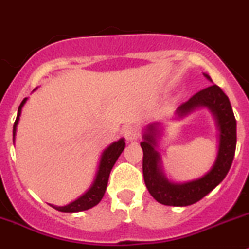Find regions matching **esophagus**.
<instances>
[{
    "instance_id": "34e87169",
    "label": "esophagus",
    "mask_w": 249,
    "mask_h": 249,
    "mask_svg": "<svg viewBox=\"0 0 249 249\" xmlns=\"http://www.w3.org/2000/svg\"><path fill=\"white\" fill-rule=\"evenodd\" d=\"M124 136L126 138L127 141H134L138 140L139 138V130L136 126H133V125H129V126L124 127Z\"/></svg>"
}]
</instances>
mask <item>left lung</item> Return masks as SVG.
Returning a JSON list of instances; mask_svg holds the SVG:
<instances>
[{
    "instance_id": "1",
    "label": "left lung",
    "mask_w": 249,
    "mask_h": 249,
    "mask_svg": "<svg viewBox=\"0 0 249 249\" xmlns=\"http://www.w3.org/2000/svg\"><path fill=\"white\" fill-rule=\"evenodd\" d=\"M210 82V75L203 73ZM206 108L211 111L218 129V151L216 160L203 176L187 182H172L165 176L161 166V158L158 151L162 129L160 123H150L144 130L140 145L144 151L142 174L150 195L158 202L166 206H190L212 191L222 182L228 174L234 158L237 142L236 119L228 97L216 84L202 89L187 102L181 104L175 113V119L194 113L195 110Z\"/></svg>"
}]
</instances>
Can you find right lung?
Masks as SVG:
<instances>
[{"label": "right lung", "instance_id": "right-lung-1", "mask_svg": "<svg viewBox=\"0 0 249 249\" xmlns=\"http://www.w3.org/2000/svg\"><path fill=\"white\" fill-rule=\"evenodd\" d=\"M27 99H28V98H24V99L22 100L21 105H19V108H18V113H17V118H16L15 124H13V144H15L16 131H17V125H18L19 116H21V113H22V108H23V105L26 104ZM124 149H125L124 138L119 139L118 141H114V142H111L108 147H105L104 151H103L102 155H100L99 165H98L97 172H95V176H94V180L93 182H91L90 187H89L84 194L80 195L78 198H75L74 201L69 202L68 205L66 206L51 205V206L60 212H80V211L89 210V208L94 207V206H97L98 203L102 201L103 196H104L105 194V190H107V186H108L109 175H110L111 169H113V166L115 165L116 160H118L119 156L122 155V152L124 151Z\"/></svg>", "mask_w": 249, "mask_h": 249}]
</instances>
